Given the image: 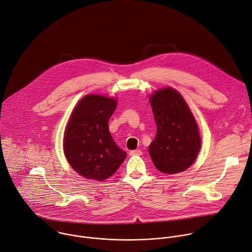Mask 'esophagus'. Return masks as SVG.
<instances>
[{
    "instance_id": "obj_1",
    "label": "esophagus",
    "mask_w": 252,
    "mask_h": 252,
    "mask_svg": "<svg viewBox=\"0 0 252 252\" xmlns=\"http://www.w3.org/2000/svg\"><path fill=\"white\" fill-rule=\"evenodd\" d=\"M142 155V152L140 150H134L129 152V156H140Z\"/></svg>"
}]
</instances>
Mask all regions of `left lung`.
<instances>
[{"label":"left lung","mask_w":252,"mask_h":252,"mask_svg":"<svg viewBox=\"0 0 252 252\" xmlns=\"http://www.w3.org/2000/svg\"><path fill=\"white\" fill-rule=\"evenodd\" d=\"M150 102L157 124L156 138L149 147L150 157L163 173L184 171L201 148L195 118L182 95L172 88L156 91Z\"/></svg>","instance_id":"obj_1"}]
</instances>
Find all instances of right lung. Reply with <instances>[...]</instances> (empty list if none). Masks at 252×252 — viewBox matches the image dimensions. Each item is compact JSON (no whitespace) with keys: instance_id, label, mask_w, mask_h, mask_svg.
Masks as SVG:
<instances>
[{"instance_id":"right-lung-1","label":"right lung","mask_w":252,"mask_h":252,"mask_svg":"<svg viewBox=\"0 0 252 252\" xmlns=\"http://www.w3.org/2000/svg\"><path fill=\"white\" fill-rule=\"evenodd\" d=\"M116 106L114 97L88 94L79 101L69 119L64 153L74 170L86 178L107 179L127 156L115 144L108 129Z\"/></svg>"}]
</instances>
